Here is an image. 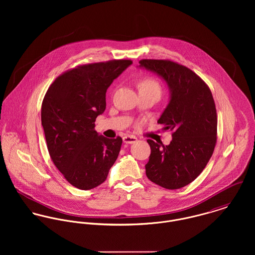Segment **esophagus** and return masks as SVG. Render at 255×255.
I'll list each match as a JSON object with an SVG mask.
<instances>
[{"instance_id":"34e87169","label":"esophagus","mask_w":255,"mask_h":255,"mask_svg":"<svg viewBox=\"0 0 255 255\" xmlns=\"http://www.w3.org/2000/svg\"><path fill=\"white\" fill-rule=\"evenodd\" d=\"M123 140L127 144H131V143H135L137 141V138L133 135H126L123 137Z\"/></svg>"}]
</instances>
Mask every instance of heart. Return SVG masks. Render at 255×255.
I'll use <instances>...</instances> for the list:
<instances>
[{"mask_svg": "<svg viewBox=\"0 0 255 255\" xmlns=\"http://www.w3.org/2000/svg\"><path fill=\"white\" fill-rule=\"evenodd\" d=\"M139 92H155L161 95L162 86L160 82L153 77H144L138 82Z\"/></svg>", "mask_w": 255, "mask_h": 255, "instance_id": "b5f03b06", "label": "heart"}]
</instances>
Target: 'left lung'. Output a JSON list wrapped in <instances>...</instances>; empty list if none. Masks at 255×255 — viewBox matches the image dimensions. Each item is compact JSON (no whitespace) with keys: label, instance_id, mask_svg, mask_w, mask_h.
I'll use <instances>...</instances> for the list:
<instances>
[{"label":"left lung","instance_id":"1","mask_svg":"<svg viewBox=\"0 0 255 255\" xmlns=\"http://www.w3.org/2000/svg\"><path fill=\"white\" fill-rule=\"evenodd\" d=\"M165 79L171 100L158 120L171 130L169 145L147 139L151 148L146 176L154 183L178 189L193 182L209 162L217 142V112L209 86L188 68L170 60L139 61Z\"/></svg>","mask_w":255,"mask_h":255}]
</instances>
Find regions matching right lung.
I'll list each match as a JSON object with an SVG mask.
<instances>
[{
    "mask_svg": "<svg viewBox=\"0 0 255 255\" xmlns=\"http://www.w3.org/2000/svg\"><path fill=\"white\" fill-rule=\"evenodd\" d=\"M131 60L80 65L59 75L41 107L49 155L72 185L83 190L105 182L121 150V136L98 135L95 120L106 109V91Z\"/></svg>",
    "mask_w": 255,
    "mask_h": 255,
    "instance_id": "right-lung-1",
    "label": "right lung"
}]
</instances>
